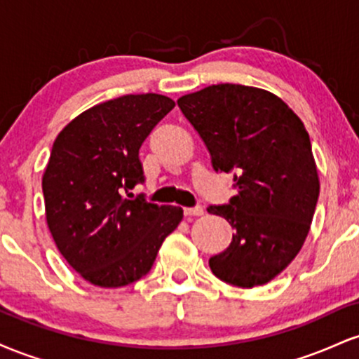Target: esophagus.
I'll use <instances>...</instances> for the list:
<instances>
[{
  "mask_svg": "<svg viewBox=\"0 0 359 359\" xmlns=\"http://www.w3.org/2000/svg\"><path fill=\"white\" fill-rule=\"evenodd\" d=\"M184 214L187 217H199L204 214V209L201 208V205H197V208H187V209H184Z\"/></svg>",
  "mask_w": 359,
  "mask_h": 359,
  "instance_id": "esophagus-1",
  "label": "esophagus"
}]
</instances>
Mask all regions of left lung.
<instances>
[{
  "mask_svg": "<svg viewBox=\"0 0 359 359\" xmlns=\"http://www.w3.org/2000/svg\"><path fill=\"white\" fill-rule=\"evenodd\" d=\"M177 104L214 170L233 174L238 189L228 205L208 208L234 228L209 266L231 285H265L297 257L314 217L320 184L306 126L278 96L251 86H209Z\"/></svg>",
  "mask_w": 359,
  "mask_h": 359,
  "instance_id": "left-lung-1",
  "label": "left lung"
}]
</instances>
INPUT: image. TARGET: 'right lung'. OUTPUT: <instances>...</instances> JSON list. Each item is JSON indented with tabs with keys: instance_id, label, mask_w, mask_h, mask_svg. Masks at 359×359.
<instances>
[{
	"instance_id": "right-lung-1",
	"label": "right lung",
	"mask_w": 359,
	"mask_h": 359,
	"mask_svg": "<svg viewBox=\"0 0 359 359\" xmlns=\"http://www.w3.org/2000/svg\"><path fill=\"white\" fill-rule=\"evenodd\" d=\"M174 106L162 94H128L86 109L53 142L45 219L65 262L93 285L118 288L147 275L182 221L177 205L123 196L143 182L140 147Z\"/></svg>"
}]
</instances>
